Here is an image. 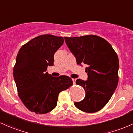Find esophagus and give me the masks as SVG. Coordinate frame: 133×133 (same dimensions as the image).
Segmentation results:
<instances>
[{"label": "esophagus", "instance_id": "obj_1", "mask_svg": "<svg viewBox=\"0 0 133 133\" xmlns=\"http://www.w3.org/2000/svg\"><path fill=\"white\" fill-rule=\"evenodd\" d=\"M72 81H73L74 84H75V83H76V79H72Z\"/></svg>", "mask_w": 133, "mask_h": 133}]
</instances>
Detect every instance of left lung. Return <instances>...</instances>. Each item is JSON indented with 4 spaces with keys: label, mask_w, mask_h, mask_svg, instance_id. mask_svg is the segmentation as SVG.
Instances as JSON below:
<instances>
[{
    "label": "left lung",
    "mask_w": 133,
    "mask_h": 133,
    "mask_svg": "<svg viewBox=\"0 0 133 133\" xmlns=\"http://www.w3.org/2000/svg\"><path fill=\"white\" fill-rule=\"evenodd\" d=\"M66 45L76 58L77 64H85L88 80L78 79L76 83L86 92L77 108L87 113H95L109 102L118 83V57L112 46L96 35L65 37Z\"/></svg>",
    "instance_id": "obj_1"
}]
</instances>
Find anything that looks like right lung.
<instances>
[{
    "label": "right lung",
    "mask_w": 133,
    "mask_h": 133,
    "mask_svg": "<svg viewBox=\"0 0 133 133\" xmlns=\"http://www.w3.org/2000/svg\"><path fill=\"white\" fill-rule=\"evenodd\" d=\"M63 37L43 35L20 48L13 68L18 96L29 110L45 114L57 105L61 91L73 84L70 77H52L45 72L54 65V55L63 44Z\"/></svg>",
    "instance_id": "1"
}]
</instances>
